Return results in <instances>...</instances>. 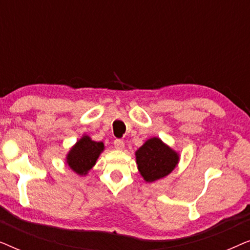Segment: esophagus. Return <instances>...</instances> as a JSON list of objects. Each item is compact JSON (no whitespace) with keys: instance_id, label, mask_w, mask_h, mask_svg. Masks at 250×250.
Here are the masks:
<instances>
[{"instance_id":"esophagus-1","label":"esophagus","mask_w":250,"mask_h":250,"mask_svg":"<svg viewBox=\"0 0 250 250\" xmlns=\"http://www.w3.org/2000/svg\"><path fill=\"white\" fill-rule=\"evenodd\" d=\"M114 146L117 150H123V149H124V146H125V143H124V141H123V140L117 139V140H115V141H114Z\"/></svg>"}]
</instances>
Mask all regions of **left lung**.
<instances>
[{"instance_id": "1", "label": "left lung", "mask_w": 250, "mask_h": 250, "mask_svg": "<svg viewBox=\"0 0 250 250\" xmlns=\"http://www.w3.org/2000/svg\"><path fill=\"white\" fill-rule=\"evenodd\" d=\"M139 172L146 182L162 179L179 163V155L158 138L149 139L135 152Z\"/></svg>"}]
</instances>
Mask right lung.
<instances>
[{"label": "right lung", "mask_w": 250, "mask_h": 250, "mask_svg": "<svg viewBox=\"0 0 250 250\" xmlns=\"http://www.w3.org/2000/svg\"><path fill=\"white\" fill-rule=\"evenodd\" d=\"M104 148V143L92 141L85 135L71 148L67 156V164L74 172L85 175L97 163Z\"/></svg>", "instance_id": "1"}]
</instances>
